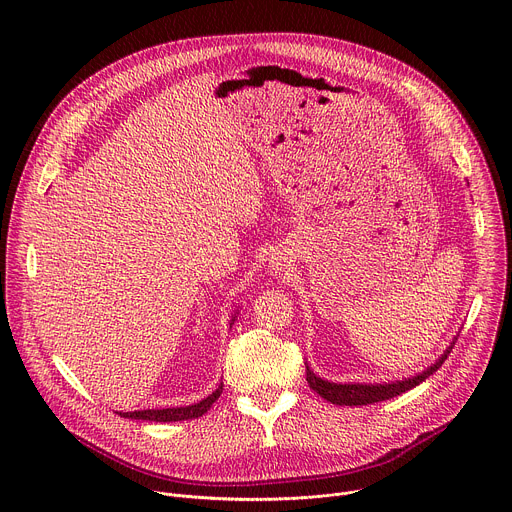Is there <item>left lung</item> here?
<instances>
[{"instance_id": "8db88e82", "label": "left lung", "mask_w": 512, "mask_h": 512, "mask_svg": "<svg viewBox=\"0 0 512 512\" xmlns=\"http://www.w3.org/2000/svg\"><path fill=\"white\" fill-rule=\"evenodd\" d=\"M450 348L444 352V356L437 360L433 367H429L427 371H423L421 375L413 377V379H405V381H397V383H389V385H336V383H328L322 381L320 377H316L308 367H306V381L310 385V389H314L320 397H324L330 403L336 405H369V403H377V401H387L391 397H397L413 387H417L419 383H423L429 375H433L437 369L442 367L444 360L448 358Z\"/></svg>"}]
</instances>
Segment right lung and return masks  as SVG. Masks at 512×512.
<instances>
[{"instance_id": "1", "label": "right lung", "mask_w": 512, "mask_h": 512, "mask_svg": "<svg viewBox=\"0 0 512 512\" xmlns=\"http://www.w3.org/2000/svg\"><path fill=\"white\" fill-rule=\"evenodd\" d=\"M223 383L218 385V389L208 395L206 399H202L196 405H188V407H172V409H143V411H129V413H119L121 417L127 419H145V421H184V419H196L200 415H204L210 405L221 397L223 393Z\"/></svg>"}]
</instances>
